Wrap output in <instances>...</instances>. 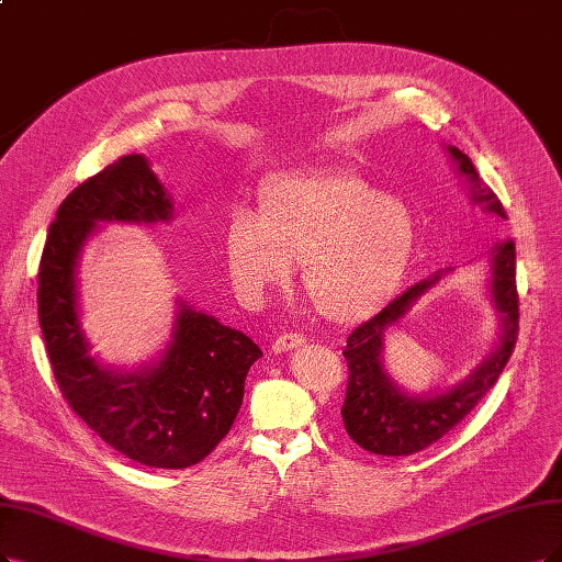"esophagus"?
Here are the masks:
<instances>
[{"label":"esophagus","mask_w":562,"mask_h":562,"mask_svg":"<svg viewBox=\"0 0 562 562\" xmlns=\"http://www.w3.org/2000/svg\"><path fill=\"white\" fill-rule=\"evenodd\" d=\"M301 342H303V336H299V334H282V336H278L273 340V345H270V351H276V355H282V351L294 349Z\"/></svg>","instance_id":"obj_1"}]
</instances>
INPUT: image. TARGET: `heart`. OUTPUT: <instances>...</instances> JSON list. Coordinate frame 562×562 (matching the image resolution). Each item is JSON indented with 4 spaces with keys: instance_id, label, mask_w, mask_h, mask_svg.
<instances>
[{
    "instance_id": "1",
    "label": "heart",
    "mask_w": 562,
    "mask_h": 562,
    "mask_svg": "<svg viewBox=\"0 0 562 562\" xmlns=\"http://www.w3.org/2000/svg\"><path fill=\"white\" fill-rule=\"evenodd\" d=\"M414 245L417 220L403 199L330 171L266 184L255 217L228 222L224 261L247 299L286 282L292 263H301L310 305L328 322L351 324L398 292Z\"/></svg>"
}]
</instances>
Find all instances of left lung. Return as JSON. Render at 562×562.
Segmentation results:
<instances>
[{"label": "left lung", "mask_w": 562, "mask_h": 562, "mask_svg": "<svg viewBox=\"0 0 562 562\" xmlns=\"http://www.w3.org/2000/svg\"><path fill=\"white\" fill-rule=\"evenodd\" d=\"M459 171L472 187V201L484 205L486 213L507 220L505 205L476 173L472 159L459 148H449ZM493 261V299L503 317V340L493 355L472 375L451 391L432 398H409L389 382L382 370V336L386 326L398 322L412 301L438 280H424L393 299L375 317L351 330L342 357L347 361V393L342 403V422L351 440L378 456H412L442 440L474 409L491 386L501 378L518 338V292H516V245L512 238L491 247Z\"/></svg>", "instance_id": "left-lung-1"}]
</instances>
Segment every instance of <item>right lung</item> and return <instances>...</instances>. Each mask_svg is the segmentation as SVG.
<instances>
[{"label":"right lung","mask_w":562,"mask_h":562,"mask_svg":"<svg viewBox=\"0 0 562 562\" xmlns=\"http://www.w3.org/2000/svg\"><path fill=\"white\" fill-rule=\"evenodd\" d=\"M171 201L140 155H124L59 203L38 263V324L69 407L127 459L159 470L201 463L234 426L261 349L215 317L180 310L157 368L120 375L88 357L76 315V259L94 222H159Z\"/></svg>","instance_id":"obj_1"}]
</instances>
